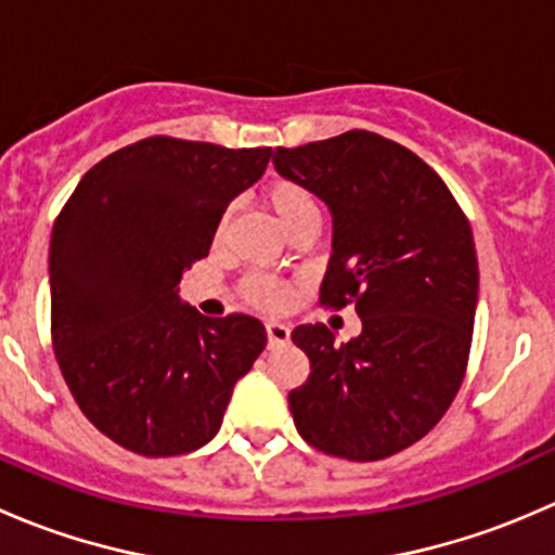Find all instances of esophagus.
I'll use <instances>...</instances> for the list:
<instances>
[{
	"instance_id": "esophagus-1",
	"label": "esophagus",
	"mask_w": 555,
	"mask_h": 555,
	"mask_svg": "<svg viewBox=\"0 0 555 555\" xmlns=\"http://www.w3.org/2000/svg\"><path fill=\"white\" fill-rule=\"evenodd\" d=\"M266 335H268V344L271 346H282V344H287L289 340V327L287 324H282V322H266Z\"/></svg>"
}]
</instances>
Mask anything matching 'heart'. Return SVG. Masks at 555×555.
<instances>
[{
  "instance_id": "b5f03b06",
  "label": "heart",
  "mask_w": 555,
  "mask_h": 555,
  "mask_svg": "<svg viewBox=\"0 0 555 555\" xmlns=\"http://www.w3.org/2000/svg\"><path fill=\"white\" fill-rule=\"evenodd\" d=\"M266 206L271 209V215L276 217V222L282 225V231L293 233L304 225H317L319 222V206L317 198L309 188L298 182H273L266 190ZM244 295L249 304L260 306V309H282L289 300V287L287 284L276 282L271 276H249L244 282Z\"/></svg>"
}]
</instances>
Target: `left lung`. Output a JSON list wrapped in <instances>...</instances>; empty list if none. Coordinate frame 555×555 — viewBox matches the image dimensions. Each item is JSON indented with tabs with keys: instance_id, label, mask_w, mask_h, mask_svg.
Masks as SVG:
<instances>
[{
	"instance_id": "obj_1",
	"label": "left lung",
	"mask_w": 555,
	"mask_h": 555,
	"mask_svg": "<svg viewBox=\"0 0 555 555\" xmlns=\"http://www.w3.org/2000/svg\"><path fill=\"white\" fill-rule=\"evenodd\" d=\"M273 166L333 217L322 304L354 300L362 333L346 344L324 324L293 340L311 362L289 391L313 449L376 462L422 440L462 386L478 306V255L467 217L418 155L371 131L279 147Z\"/></svg>"
}]
</instances>
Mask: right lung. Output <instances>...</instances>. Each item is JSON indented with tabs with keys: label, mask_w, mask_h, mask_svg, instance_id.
Segmentation results:
<instances>
[{
	"label": "right lung",
	"mask_w": 555,
	"mask_h": 555,
	"mask_svg": "<svg viewBox=\"0 0 555 555\" xmlns=\"http://www.w3.org/2000/svg\"><path fill=\"white\" fill-rule=\"evenodd\" d=\"M268 160L271 147L150 137L93 166L55 220V360L88 422L122 449L177 456L209 443L266 349L260 319L204 317L179 282Z\"/></svg>",
	"instance_id": "add662e5"
}]
</instances>
